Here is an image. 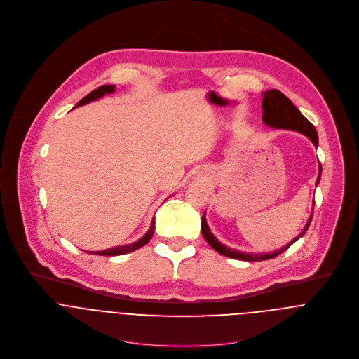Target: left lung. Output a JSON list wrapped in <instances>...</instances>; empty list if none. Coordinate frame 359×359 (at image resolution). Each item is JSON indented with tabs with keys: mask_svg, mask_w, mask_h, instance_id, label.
I'll use <instances>...</instances> for the list:
<instances>
[{
	"mask_svg": "<svg viewBox=\"0 0 359 359\" xmlns=\"http://www.w3.org/2000/svg\"><path fill=\"white\" fill-rule=\"evenodd\" d=\"M262 122L266 126L273 128V129L296 130V132L307 136L316 147L318 146V136H317L314 126L300 114V111L293 105V102L278 90H268V91L262 93ZM320 178H321V164L318 165V177L316 181V185L320 182ZM311 217H313V213L310 215L304 229L302 230V233L297 237H294L292 241H289L282 248L272 251V252H266V254L241 252V251H237L234 248H230V247L222 244L210 231V229L206 223L205 213L202 216V236L209 243V245L222 255H226V257H230L234 259H241V261H264V259H271V258L278 257L279 254L286 251L296 240H299L302 236H304V233L307 231V229L310 226Z\"/></svg>",
	"mask_w": 359,
	"mask_h": 359,
	"instance_id": "8db88e82",
	"label": "left lung"
}]
</instances>
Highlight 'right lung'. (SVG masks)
<instances>
[{
    "label": "right lung",
    "mask_w": 359,
    "mask_h": 359,
    "mask_svg": "<svg viewBox=\"0 0 359 359\" xmlns=\"http://www.w3.org/2000/svg\"><path fill=\"white\" fill-rule=\"evenodd\" d=\"M115 91V86H101L98 87L97 90L91 91L88 95H86L79 104L77 107H83L91 101H97L98 98H102L105 94H112ZM76 108V107H74ZM154 229H156V222L151 220V226L149 229V231L137 241L132 243V244H126V245H118V247H114V248H108V250H102V251H93L91 254H95V255H123V254H128V252H132L140 247H143L144 244L149 243V240L151 238L153 233H154Z\"/></svg>",
    "instance_id": "right-lung-1"
}]
</instances>
